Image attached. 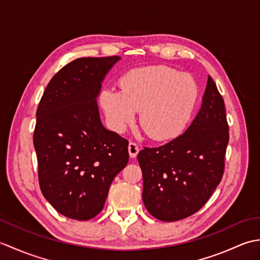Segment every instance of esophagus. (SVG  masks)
I'll return each instance as SVG.
<instances>
[{
    "instance_id": "34e87169",
    "label": "esophagus",
    "mask_w": 260,
    "mask_h": 260,
    "mask_svg": "<svg viewBox=\"0 0 260 260\" xmlns=\"http://www.w3.org/2000/svg\"><path fill=\"white\" fill-rule=\"evenodd\" d=\"M128 152H129V156H131L132 158L136 157V155H137V154H139V152H140L139 145H137L136 143H134V142H131L129 144H128Z\"/></svg>"
}]
</instances>
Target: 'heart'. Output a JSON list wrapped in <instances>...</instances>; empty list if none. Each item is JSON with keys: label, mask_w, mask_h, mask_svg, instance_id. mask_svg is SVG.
I'll use <instances>...</instances> for the list:
<instances>
[{"label": "heart", "mask_w": 260, "mask_h": 260, "mask_svg": "<svg viewBox=\"0 0 260 260\" xmlns=\"http://www.w3.org/2000/svg\"><path fill=\"white\" fill-rule=\"evenodd\" d=\"M120 90L105 88L101 105L110 126L123 132L140 113V126L154 141L182 133L199 99V86L190 75L167 66L133 69L121 77Z\"/></svg>", "instance_id": "b5f03b06"}]
</instances>
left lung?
<instances>
[{
    "label": "left lung",
    "mask_w": 260,
    "mask_h": 260,
    "mask_svg": "<svg viewBox=\"0 0 260 260\" xmlns=\"http://www.w3.org/2000/svg\"><path fill=\"white\" fill-rule=\"evenodd\" d=\"M228 142L223 98L209 76L201 108L184 133L137 155L147 211L168 222L199 211L222 179Z\"/></svg>",
    "instance_id": "left-lung-1"
}]
</instances>
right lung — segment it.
<instances>
[{"instance_id":"right-lung-1","label":"right lung","mask_w":260,"mask_h":260,"mask_svg":"<svg viewBox=\"0 0 260 260\" xmlns=\"http://www.w3.org/2000/svg\"><path fill=\"white\" fill-rule=\"evenodd\" d=\"M119 57L78 58L54 75L37 109L33 145L43 197L70 219L102 211L128 162V141L103 126L96 97Z\"/></svg>"}]
</instances>
